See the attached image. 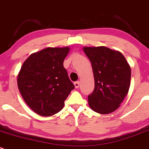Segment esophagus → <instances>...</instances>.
I'll list each match as a JSON object with an SVG mask.
<instances>
[{
    "label": "esophagus",
    "instance_id": "obj_1",
    "mask_svg": "<svg viewBox=\"0 0 149 149\" xmlns=\"http://www.w3.org/2000/svg\"><path fill=\"white\" fill-rule=\"evenodd\" d=\"M74 86H75L76 88H78L79 87H80V81H76L74 83Z\"/></svg>",
    "mask_w": 149,
    "mask_h": 149
}]
</instances>
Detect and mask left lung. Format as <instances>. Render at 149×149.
<instances>
[{
  "instance_id": "8db88e82",
  "label": "left lung",
  "mask_w": 149,
  "mask_h": 149,
  "mask_svg": "<svg viewBox=\"0 0 149 149\" xmlns=\"http://www.w3.org/2000/svg\"><path fill=\"white\" fill-rule=\"evenodd\" d=\"M94 77V89L88 96L93 111L108 114L118 108L129 91L131 69L120 52L105 47H84Z\"/></svg>"
}]
</instances>
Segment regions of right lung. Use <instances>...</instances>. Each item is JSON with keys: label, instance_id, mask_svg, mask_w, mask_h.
<instances>
[{"label": "right lung", "instance_id": "1", "mask_svg": "<svg viewBox=\"0 0 149 149\" xmlns=\"http://www.w3.org/2000/svg\"><path fill=\"white\" fill-rule=\"evenodd\" d=\"M69 52V47H47L31 54L18 74L22 98L40 116H50L61 111L74 88L63 64Z\"/></svg>", "mask_w": 149, "mask_h": 149}]
</instances>
